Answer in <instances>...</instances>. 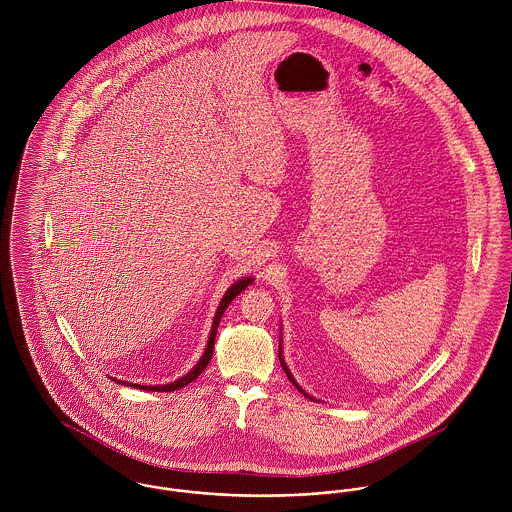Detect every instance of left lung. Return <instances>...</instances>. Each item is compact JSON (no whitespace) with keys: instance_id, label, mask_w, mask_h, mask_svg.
I'll use <instances>...</instances> for the list:
<instances>
[{"instance_id":"obj_1","label":"left lung","mask_w":512,"mask_h":512,"mask_svg":"<svg viewBox=\"0 0 512 512\" xmlns=\"http://www.w3.org/2000/svg\"><path fill=\"white\" fill-rule=\"evenodd\" d=\"M278 355H280V363H282V366H284V370H286V374H288V378H290V380H292L293 386H295V388H297V390H299V392H301V394H303V396H305V398H309V400H313V398H311V396H309V394H307V392H305V390H303V388H301V386H299V384H297V382H295V378H293V374H292V372H290V368H288V365H286V361H284V357H282V341H280V353H278Z\"/></svg>"}]
</instances>
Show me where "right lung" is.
I'll use <instances>...</instances> for the list:
<instances>
[{"instance_id": "right-lung-1", "label": "right lung", "mask_w": 512, "mask_h": 512, "mask_svg": "<svg viewBox=\"0 0 512 512\" xmlns=\"http://www.w3.org/2000/svg\"><path fill=\"white\" fill-rule=\"evenodd\" d=\"M254 282V278H242V280H238L236 284H232L226 293L222 295V299H220L219 309H217V313H215V319H213V327H211V335H209V341H207V349H205V353H203V357L199 359V363L193 366L185 376H181V378H177L175 382H169V384H161V386H144V384H132V382H124V380H118L120 384H126V386H132V388H142V390H149V392H173V390H177V388H183V386H187L189 382H193L205 368L207 365L211 363V359H213V347H215V337H217V329H219L220 317H222V313L226 311V307L230 305V301L238 295L240 292H244L250 284ZM116 380V378H114Z\"/></svg>"}]
</instances>
